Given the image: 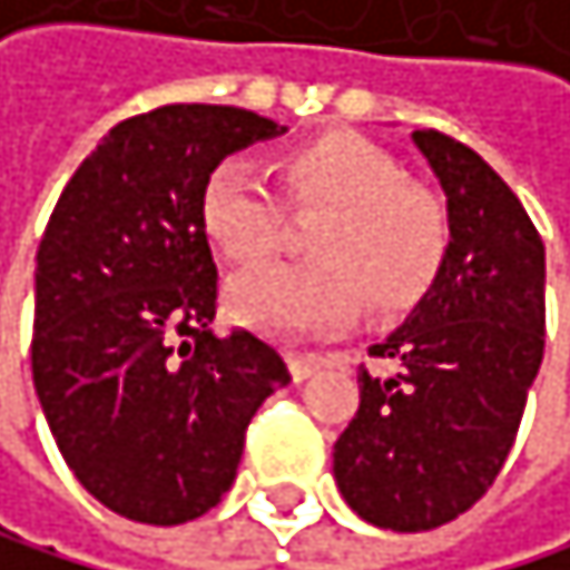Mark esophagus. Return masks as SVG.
<instances>
[{"mask_svg":"<svg viewBox=\"0 0 570 570\" xmlns=\"http://www.w3.org/2000/svg\"><path fill=\"white\" fill-rule=\"evenodd\" d=\"M287 362H291V375L297 383H305V380H312V375L323 368V357L318 354H301V351H291L287 354Z\"/></svg>","mask_w":570,"mask_h":570,"instance_id":"34e87169","label":"esophagus"}]
</instances>
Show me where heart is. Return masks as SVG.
<instances>
[{
  "label": "heart",
  "mask_w": 570,
  "mask_h": 570,
  "mask_svg": "<svg viewBox=\"0 0 570 570\" xmlns=\"http://www.w3.org/2000/svg\"><path fill=\"white\" fill-rule=\"evenodd\" d=\"M279 177L294 208H323L308 229L312 262H273L226 287L240 326L269 336L336 333L354 323L362 301L375 312L411 305L436 276L446 219L425 187L401 180L390 151L362 134L333 130L287 151ZM198 216L229 262H255L279 240V202L244 159H226L205 177Z\"/></svg>",
  "instance_id": "b5f03b06"
}]
</instances>
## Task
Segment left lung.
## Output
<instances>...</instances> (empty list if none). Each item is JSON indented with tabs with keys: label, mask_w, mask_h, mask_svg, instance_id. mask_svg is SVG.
I'll use <instances>...</instances> for the list:
<instances>
[{
	"label": "left lung",
	"mask_w": 570,
	"mask_h": 570,
	"mask_svg": "<svg viewBox=\"0 0 570 570\" xmlns=\"http://www.w3.org/2000/svg\"><path fill=\"white\" fill-rule=\"evenodd\" d=\"M411 145L446 198L440 269L357 372L362 404L333 443V479L375 529L425 532L464 514L511 454L543 365L547 252L514 190L472 148L436 130Z\"/></svg>",
	"instance_id": "8db88e82"
}]
</instances>
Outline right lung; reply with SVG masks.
<instances>
[{
    "label": "right lung",
    "instance_id": "1",
    "mask_svg": "<svg viewBox=\"0 0 570 570\" xmlns=\"http://www.w3.org/2000/svg\"><path fill=\"white\" fill-rule=\"evenodd\" d=\"M287 134L237 106L116 124L62 187L35 269V390L85 490L141 525H184L237 479L262 401L291 383L258 336H219L205 177Z\"/></svg>",
    "mask_w": 570,
    "mask_h": 570
}]
</instances>
